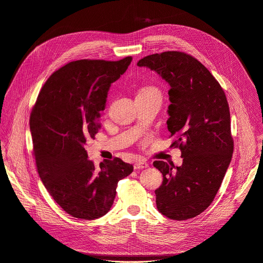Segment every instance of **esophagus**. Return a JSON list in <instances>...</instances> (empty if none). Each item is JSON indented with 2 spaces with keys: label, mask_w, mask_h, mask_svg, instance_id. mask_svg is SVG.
Returning <instances> with one entry per match:
<instances>
[{
  "label": "esophagus",
  "mask_w": 263,
  "mask_h": 263,
  "mask_svg": "<svg viewBox=\"0 0 263 263\" xmlns=\"http://www.w3.org/2000/svg\"><path fill=\"white\" fill-rule=\"evenodd\" d=\"M148 164L145 161H136L134 163V170H140V168H146Z\"/></svg>",
  "instance_id": "esophagus-1"
}]
</instances>
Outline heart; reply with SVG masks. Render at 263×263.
Returning <instances> with one entry per match:
<instances>
[{
    "instance_id": "1",
    "label": "heart",
    "mask_w": 263,
    "mask_h": 263,
    "mask_svg": "<svg viewBox=\"0 0 263 263\" xmlns=\"http://www.w3.org/2000/svg\"><path fill=\"white\" fill-rule=\"evenodd\" d=\"M151 90H156L154 87H149V86H145V87H142L140 92H144V91H151Z\"/></svg>"
}]
</instances>
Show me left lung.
Returning a JSON list of instances; mask_svg holds the SVG:
<instances>
[{"label":"left lung","mask_w":263,"mask_h":263,"mask_svg":"<svg viewBox=\"0 0 263 263\" xmlns=\"http://www.w3.org/2000/svg\"><path fill=\"white\" fill-rule=\"evenodd\" d=\"M138 66L157 71L170 84L167 129L183 163L154 161L163 175L155 191L159 212L184 220L206 210L230 164L234 141L230 109L223 89L195 57L167 51L143 57Z\"/></svg>","instance_id":"1"}]
</instances>
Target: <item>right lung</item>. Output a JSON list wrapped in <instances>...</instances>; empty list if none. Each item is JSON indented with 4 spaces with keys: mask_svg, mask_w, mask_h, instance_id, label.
<instances>
[{
    "mask_svg": "<svg viewBox=\"0 0 263 263\" xmlns=\"http://www.w3.org/2000/svg\"><path fill=\"white\" fill-rule=\"evenodd\" d=\"M132 61L82 59L55 70L42 87L30 115L33 155L54 201L77 218L95 219L114 204L118 182L133 172L121 158L97 168L84 147L101 128L110 84Z\"/></svg>",
    "mask_w": 263,
    "mask_h": 263,
    "instance_id": "1",
    "label": "right lung"
}]
</instances>
